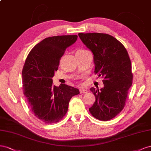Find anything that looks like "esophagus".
I'll return each mask as SVG.
<instances>
[{"instance_id": "1", "label": "esophagus", "mask_w": 151, "mask_h": 151, "mask_svg": "<svg viewBox=\"0 0 151 151\" xmlns=\"http://www.w3.org/2000/svg\"><path fill=\"white\" fill-rule=\"evenodd\" d=\"M88 92V90L85 88H81L80 90V93H87Z\"/></svg>"}]
</instances>
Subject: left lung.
Segmentation results:
<instances>
[{"label": "left lung", "mask_w": 151, "mask_h": 151, "mask_svg": "<svg viewBox=\"0 0 151 151\" xmlns=\"http://www.w3.org/2000/svg\"><path fill=\"white\" fill-rule=\"evenodd\" d=\"M78 36L93 53L95 73L104 78V87L90 88L96 101L89 111L96 119L110 120L123 110L132 85L131 61L127 50L108 34L80 33Z\"/></svg>", "instance_id": "left-lung-1"}]
</instances>
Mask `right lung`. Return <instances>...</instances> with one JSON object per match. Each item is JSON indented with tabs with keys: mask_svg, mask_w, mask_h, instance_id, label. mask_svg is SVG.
Listing matches in <instances>:
<instances>
[{
	"mask_svg": "<svg viewBox=\"0 0 151 151\" xmlns=\"http://www.w3.org/2000/svg\"><path fill=\"white\" fill-rule=\"evenodd\" d=\"M77 35L46 38L29 52L22 71L23 93L32 113L45 123H54L66 114L71 97L78 88L66 84L52 85V78L66 49Z\"/></svg>",
	"mask_w": 151,
	"mask_h": 151,
	"instance_id": "obj_1",
	"label": "right lung"
}]
</instances>
